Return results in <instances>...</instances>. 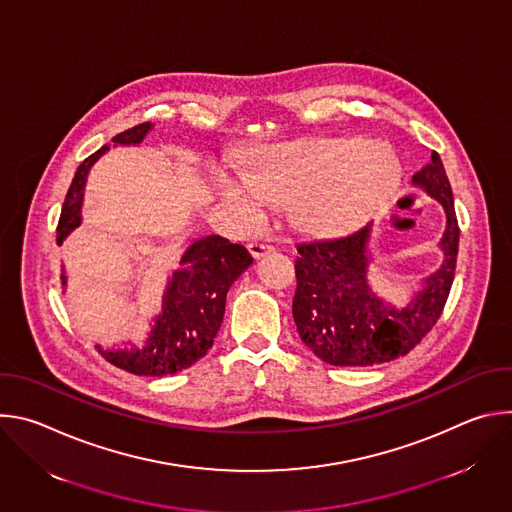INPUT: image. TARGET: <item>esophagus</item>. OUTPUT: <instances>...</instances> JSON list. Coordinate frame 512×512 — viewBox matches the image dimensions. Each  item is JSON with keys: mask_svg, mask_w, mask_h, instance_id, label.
I'll list each match as a JSON object with an SVG mask.
<instances>
[{"mask_svg": "<svg viewBox=\"0 0 512 512\" xmlns=\"http://www.w3.org/2000/svg\"><path fill=\"white\" fill-rule=\"evenodd\" d=\"M247 249H249V253H251L253 259H261V257H265L267 253L273 251L271 245H263V243H249Z\"/></svg>", "mask_w": 512, "mask_h": 512, "instance_id": "1", "label": "esophagus"}]
</instances>
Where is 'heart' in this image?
<instances>
[{"mask_svg": "<svg viewBox=\"0 0 512 512\" xmlns=\"http://www.w3.org/2000/svg\"><path fill=\"white\" fill-rule=\"evenodd\" d=\"M403 182L397 154L358 139L277 145L257 152L245 174L216 170L214 188L243 227L267 206L289 204L294 225L314 235L352 231L383 212Z\"/></svg>", "mask_w": 512, "mask_h": 512, "instance_id": "1", "label": "heart"}]
</instances>
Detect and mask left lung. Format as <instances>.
<instances>
[{
	"label": "left lung",
	"instance_id": "left-lung-1",
	"mask_svg": "<svg viewBox=\"0 0 512 512\" xmlns=\"http://www.w3.org/2000/svg\"><path fill=\"white\" fill-rule=\"evenodd\" d=\"M411 182L444 206L446 231L440 239L442 265L423 279L405 308L391 306L371 287L373 225L340 239L298 245L294 322L302 342L334 367H371L395 360L415 348L442 316L460 241L452 186L435 152Z\"/></svg>",
	"mask_w": 512,
	"mask_h": 512
}]
</instances>
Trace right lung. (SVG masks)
Listing matches in <instances>:
<instances>
[{"label":"right lung","instance_id":"right-lung-1","mask_svg":"<svg viewBox=\"0 0 512 512\" xmlns=\"http://www.w3.org/2000/svg\"><path fill=\"white\" fill-rule=\"evenodd\" d=\"M152 129V123L135 125L115 135L113 145H137ZM109 148L111 145H103L89 156L72 178L56 229L58 245L83 225L81 208L89 170ZM251 263L249 251L229 239L208 235L194 241L182 255L180 269L166 283L162 310L152 320V330L145 342L123 348H103L97 344L95 348L115 367L141 377H164L192 367L208 352L221 328L227 291ZM60 279L62 287H66L64 267Z\"/></svg>","mask_w":512,"mask_h":512}]
</instances>
